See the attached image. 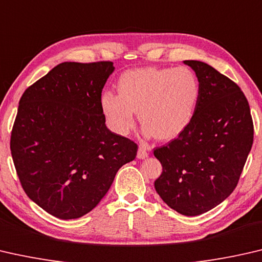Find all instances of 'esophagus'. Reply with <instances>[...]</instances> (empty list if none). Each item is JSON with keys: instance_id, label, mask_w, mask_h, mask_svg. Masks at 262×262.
<instances>
[{"instance_id": "esophagus-1", "label": "esophagus", "mask_w": 262, "mask_h": 262, "mask_svg": "<svg viewBox=\"0 0 262 262\" xmlns=\"http://www.w3.org/2000/svg\"><path fill=\"white\" fill-rule=\"evenodd\" d=\"M148 147L145 144H140L138 148V153H137V158L138 159H146L148 157Z\"/></svg>"}]
</instances>
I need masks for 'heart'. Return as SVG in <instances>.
Returning a JSON list of instances; mask_svg holds the SVG:
<instances>
[{
    "label": "heart",
    "mask_w": 262,
    "mask_h": 262,
    "mask_svg": "<svg viewBox=\"0 0 262 262\" xmlns=\"http://www.w3.org/2000/svg\"><path fill=\"white\" fill-rule=\"evenodd\" d=\"M118 94H102L101 106L109 126L125 136L135 126L136 111L147 135L173 139L186 130L195 114L200 82L187 67L138 68L122 74Z\"/></svg>",
    "instance_id": "1"
}]
</instances>
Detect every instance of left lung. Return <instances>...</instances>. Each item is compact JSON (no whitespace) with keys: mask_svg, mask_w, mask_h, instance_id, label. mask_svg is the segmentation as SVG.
I'll list each match as a JSON object with an SVG mask.
<instances>
[{"mask_svg":"<svg viewBox=\"0 0 262 262\" xmlns=\"http://www.w3.org/2000/svg\"><path fill=\"white\" fill-rule=\"evenodd\" d=\"M200 82L191 122L177 139L154 149L162 173L154 188L184 216H197L228 199L253 144L250 105L237 83L208 63L186 60Z\"/></svg>","mask_w":262,"mask_h":262,"instance_id":"left-lung-1","label":"left lung"}]
</instances>
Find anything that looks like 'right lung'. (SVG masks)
I'll list each match as a JSON object with an SVG mask.
<instances>
[{"label":"right lung","instance_id":"add662e5","mask_svg":"<svg viewBox=\"0 0 262 262\" xmlns=\"http://www.w3.org/2000/svg\"><path fill=\"white\" fill-rule=\"evenodd\" d=\"M111 61L62 62L24 92L10 139L15 168L34 203L60 220L96 207L138 146L111 132L101 106Z\"/></svg>","mask_w":262,"mask_h":262}]
</instances>
